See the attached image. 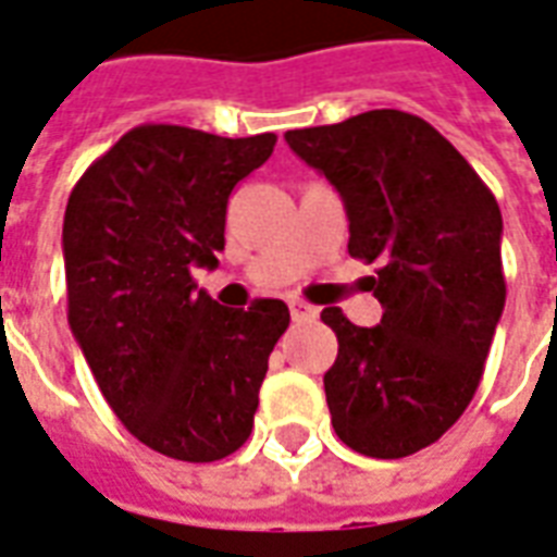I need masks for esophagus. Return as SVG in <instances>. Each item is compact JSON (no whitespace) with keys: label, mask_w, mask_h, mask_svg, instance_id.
I'll list each match as a JSON object with an SVG mask.
<instances>
[{"label":"esophagus","mask_w":557,"mask_h":557,"mask_svg":"<svg viewBox=\"0 0 557 557\" xmlns=\"http://www.w3.org/2000/svg\"><path fill=\"white\" fill-rule=\"evenodd\" d=\"M290 318L297 323L314 321V318H318V309L309 306V302H302V299H290Z\"/></svg>","instance_id":"esophagus-1"}]
</instances>
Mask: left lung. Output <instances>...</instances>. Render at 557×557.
<instances>
[{"mask_svg":"<svg viewBox=\"0 0 557 557\" xmlns=\"http://www.w3.org/2000/svg\"><path fill=\"white\" fill-rule=\"evenodd\" d=\"M285 140L345 200L350 258L377 263V326L321 311L338 338L323 374L335 435L372 459L411 456L459 420L483 377L507 297L498 200L413 113L369 110Z\"/></svg>","mask_w":557,"mask_h":557,"instance_id":"1","label":"left lung"}]
</instances>
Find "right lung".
<instances>
[{
  "instance_id": "obj_1",
  "label": "right lung",
  "mask_w": 557,
  "mask_h": 557,
  "mask_svg": "<svg viewBox=\"0 0 557 557\" xmlns=\"http://www.w3.org/2000/svg\"><path fill=\"white\" fill-rule=\"evenodd\" d=\"M272 146L275 134L234 140L149 122L92 161L69 197L71 333L122 425L161 456L219 461L251 435L290 311L282 299L219 306L191 272L219 267L227 197Z\"/></svg>"
}]
</instances>
